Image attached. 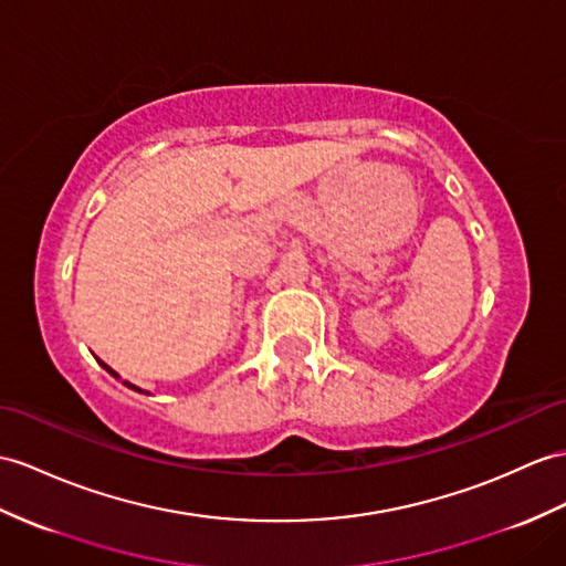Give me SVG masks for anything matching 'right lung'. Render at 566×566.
<instances>
[{
	"label": "right lung",
	"instance_id": "obj_1",
	"mask_svg": "<svg viewBox=\"0 0 566 566\" xmlns=\"http://www.w3.org/2000/svg\"><path fill=\"white\" fill-rule=\"evenodd\" d=\"M101 365H103V367H105V369L109 371V375H113V377H117V371H113V369H109V367H107L105 363H101ZM124 384H127V387H129V389H134V391H142V389H136V387H132V384H129V381H124Z\"/></svg>",
	"mask_w": 566,
	"mask_h": 566
}]
</instances>
